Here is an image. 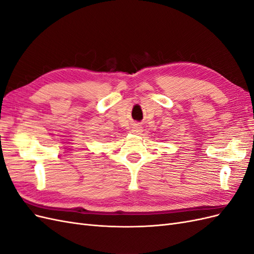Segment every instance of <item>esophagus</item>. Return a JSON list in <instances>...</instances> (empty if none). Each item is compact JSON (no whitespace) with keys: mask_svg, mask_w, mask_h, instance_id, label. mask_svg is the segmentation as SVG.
Here are the masks:
<instances>
[{"mask_svg":"<svg viewBox=\"0 0 254 254\" xmlns=\"http://www.w3.org/2000/svg\"><path fill=\"white\" fill-rule=\"evenodd\" d=\"M142 131H143V127L140 124H137V123H135V124L132 125V127H131V132L132 133L140 134Z\"/></svg>","mask_w":254,"mask_h":254,"instance_id":"esophagus-1","label":"esophagus"}]
</instances>
